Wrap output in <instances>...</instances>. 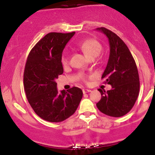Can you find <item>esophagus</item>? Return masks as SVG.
Here are the masks:
<instances>
[{
	"mask_svg": "<svg viewBox=\"0 0 155 155\" xmlns=\"http://www.w3.org/2000/svg\"><path fill=\"white\" fill-rule=\"evenodd\" d=\"M89 92H91V90H90V89H83V94L89 93Z\"/></svg>",
	"mask_w": 155,
	"mask_h": 155,
	"instance_id": "34e87169",
	"label": "esophagus"
}]
</instances>
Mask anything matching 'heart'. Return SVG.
I'll return each instance as SVG.
<instances>
[{
  "mask_svg": "<svg viewBox=\"0 0 155 155\" xmlns=\"http://www.w3.org/2000/svg\"><path fill=\"white\" fill-rule=\"evenodd\" d=\"M80 48L83 50V53L89 58H96L100 54L102 50V45L96 39H88L85 40L80 45ZM61 62L64 66H67L69 64V58L67 55H63L61 58ZM83 81L86 80L85 76H82Z\"/></svg>",
  "mask_w": 155,
  "mask_h": 155,
  "instance_id": "1",
  "label": "heart"
}]
</instances>
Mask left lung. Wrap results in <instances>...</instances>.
<instances>
[{
	"label": "left lung",
	"instance_id": "1",
	"mask_svg": "<svg viewBox=\"0 0 155 155\" xmlns=\"http://www.w3.org/2000/svg\"><path fill=\"white\" fill-rule=\"evenodd\" d=\"M97 30L108 38L110 55L102 78L112 89L102 91L97 108L104 114L113 117L126 115L133 108L138 97L140 81L136 64L129 48L115 33L104 27Z\"/></svg>",
	"mask_w": 155,
	"mask_h": 155
}]
</instances>
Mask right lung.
<instances>
[{
    "label": "right lung",
    "mask_w": 155,
    "mask_h": 155,
    "mask_svg": "<svg viewBox=\"0 0 155 155\" xmlns=\"http://www.w3.org/2000/svg\"><path fill=\"white\" fill-rule=\"evenodd\" d=\"M74 34H48L31 49L25 64L23 83L28 101L40 118L50 122L68 119L83 97L82 90L75 86L59 93L55 82L64 72L62 52Z\"/></svg>",
    "instance_id": "obj_1"
}]
</instances>
